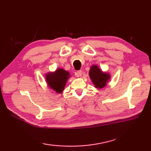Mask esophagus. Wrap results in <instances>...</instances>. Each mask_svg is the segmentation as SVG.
<instances>
[{
    "label": "esophagus",
    "instance_id": "34e87169",
    "mask_svg": "<svg viewBox=\"0 0 151 151\" xmlns=\"http://www.w3.org/2000/svg\"><path fill=\"white\" fill-rule=\"evenodd\" d=\"M82 75V71L81 70H78L77 72L76 73V76H81Z\"/></svg>",
    "mask_w": 151,
    "mask_h": 151
}]
</instances>
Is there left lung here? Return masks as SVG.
Instances as JSON below:
<instances>
[{
	"mask_svg": "<svg viewBox=\"0 0 151 151\" xmlns=\"http://www.w3.org/2000/svg\"><path fill=\"white\" fill-rule=\"evenodd\" d=\"M89 75L95 88L99 89L106 87L110 79V74L102 71L97 65H93L91 67Z\"/></svg>",
	"mask_w": 151,
	"mask_h": 151,
	"instance_id": "left-lung-1",
	"label": "left lung"
}]
</instances>
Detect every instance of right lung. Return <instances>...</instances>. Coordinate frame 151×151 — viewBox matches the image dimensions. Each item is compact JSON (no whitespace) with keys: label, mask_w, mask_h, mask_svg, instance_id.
<instances>
[{"label":"right lung","mask_w":151,"mask_h":151,"mask_svg":"<svg viewBox=\"0 0 151 151\" xmlns=\"http://www.w3.org/2000/svg\"><path fill=\"white\" fill-rule=\"evenodd\" d=\"M69 78V73L62 68L57 69L54 72L47 73L45 75L48 86L57 93H62L63 92Z\"/></svg>","instance_id":"right-lung-1"}]
</instances>
